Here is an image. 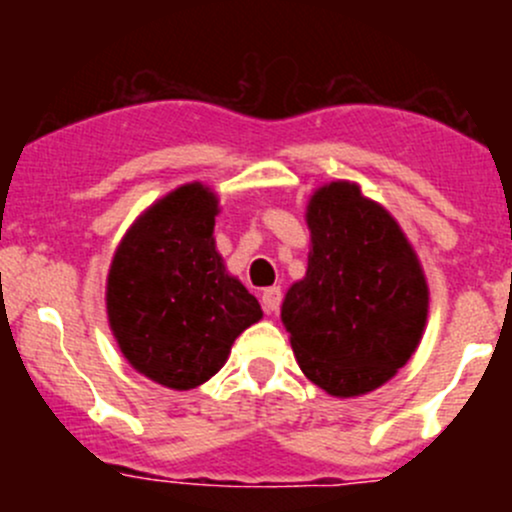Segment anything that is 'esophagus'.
Segmentation results:
<instances>
[{
  "label": "esophagus",
  "mask_w": 512,
  "mask_h": 512,
  "mask_svg": "<svg viewBox=\"0 0 512 512\" xmlns=\"http://www.w3.org/2000/svg\"><path fill=\"white\" fill-rule=\"evenodd\" d=\"M282 304V289L280 287H267L265 292H262V307L267 309V312H277Z\"/></svg>",
  "instance_id": "esophagus-1"
}]
</instances>
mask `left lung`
Here are the masks:
<instances>
[{"label": "left lung", "instance_id": "obj_1", "mask_svg": "<svg viewBox=\"0 0 512 512\" xmlns=\"http://www.w3.org/2000/svg\"><path fill=\"white\" fill-rule=\"evenodd\" d=\"M307 225V275L282 302L299 369L332 396L374 391L423 334L428 287L416 252L396 220L344 180L312 195Z\"/></svg>", "mask_w": 512, "mask_h": 512}]
</instances>
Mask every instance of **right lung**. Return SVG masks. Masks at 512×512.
Listing matches in <instances>:
<instances>
[{
  "instance_id": "obj_1",
  "label": "right lung",
  "mask_w": 512,
  "mask_h": 512,
  "mask_svg": "<svg viewBox=\"0 0 512 512\" xmlns=\"http://www.w3.org/2000/svg\"><path fill=\"white\" fill-rule=\"evenodd\" d=\"M218 200L200 183L148 208L111 262L108 322L133 369L168 389L218 374L232 342L262 317L215 250Z\"/></svg>"
}]
</instances>
